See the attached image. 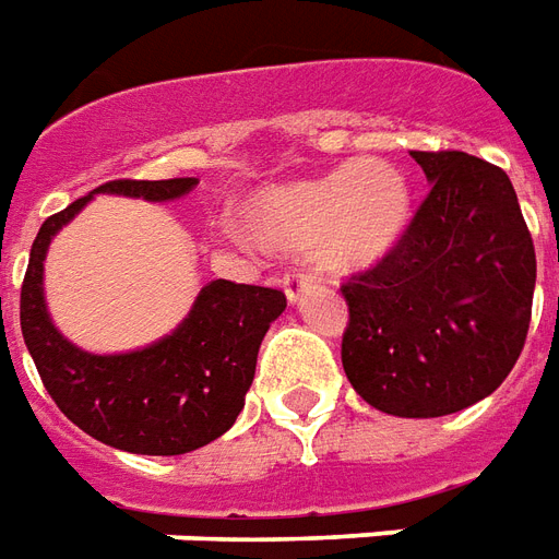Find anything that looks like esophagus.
<instances>
[{
    "mask_svg": "<svg viewBox=\"0 0 559 559\" xmlns=\"http://www.w3.org/2000/svg\"><path fill=\"white\" fill-rule=\"evenodd\" d=\"M309 285H312V276L304 274V271H292V274H285L283 288H285V297H288V304L292 306L300 304V297H304V292H309Z\"/></svg>",
    "mask_w": 559,
    "mask_h": 559,
    "instance_id": "obj_1",
    "label": "esophagus"
}]
</instances>
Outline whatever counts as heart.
Masks as SVG:
<instances>
[{
	"label": "heart",
	"instance_id": "obj_1",
	"mask_svg": "<svg viewBox=\"0 0 559 559\" xmlns=\"http://www.w3.org/2000/svg\"><path fill=\"white\" fill-rule=\"evenodd\" d=\"M247 233L285 253H312L333 274H365L401 247L413 224V185L383 158L344 162L255 191Z\"/></svg>",
	"mask_w": 559,
	"mask_h": 559
}]
</instances>
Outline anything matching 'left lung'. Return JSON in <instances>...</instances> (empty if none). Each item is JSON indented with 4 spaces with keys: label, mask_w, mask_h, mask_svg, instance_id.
<instances>
[{
    "label": "left lung",
    "mask_w": 559,
    "mask_h": 559,
    "mask_svg": "<svg viewBox=\"0 0 559 559\" xmlns=\"http://www.w3.org/2000/svg\"><path fill=\"white\" fill-rule=\"evenodd\" d=\"M430 194L383 264L342 285L344 374L365 404L439 418L484 401L522 354L536 253L501 167L468 153H409Z\"/></svg>",
    "instance_id": "1"
}]
</instances>
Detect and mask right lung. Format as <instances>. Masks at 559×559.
I'll use <instances>...</instances> for the list:
<instances>
[{"instance_id": "add662e5", "label": "right lung", "mask_w": 559, "mask_h": 559, "mask_svg": "<svg viewBox=\"0 0 559 559\" xmlns=\"http://www.w3.org/2000/svg\"><path fill=\"white\" fill-rule=\"evenodd\" d=\"M200 179H117L46 217L20 295V326L46 392L70 421L117 451L176 456L215 442L245 409L255 356L267 326L285 312V295L262 285L212 280L174 333L126 354H91L67 338L46 309V250L96 194L170 203Z\"/></svg>"}]
</instances>
